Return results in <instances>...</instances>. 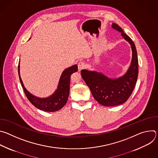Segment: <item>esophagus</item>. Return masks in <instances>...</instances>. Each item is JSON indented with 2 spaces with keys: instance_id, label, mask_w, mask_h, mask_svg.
Returning <instances> with one entry per match:
<instances>
[{
  "instance_id": "34e87169",
  "label": "esophagus",
  "mask_w": 158,
  "mask_h": 158,
  "mask_svg": "<svg viewBox=\"0 0 158 158\" xmlns=\"http://www.w3.org/2000/svg\"><path fill=\"white\" fill-rule=\"evenodd\" d=\"M85 66H86V64L83 61H80L78 63V69H79V70H82V69H84Z\"/></svg>"
}]
</instances>
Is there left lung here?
Instances as JSON below:
<instances>
[{
    "mask_svg": "<svg viewBox=\"0 0 158 158\" xmlns=\"http://www.w3.org/2000/svg\"><path fill=\"white\" fill-rule=\"evenodd\" d=\"M112 27L121 32L123 37L131 44L132 59L127 73L119 79H110L97 72L81 71L82 77L94 98L104 106H115L126 102L132 93L138 76V58L134 43L118 24H112Z\"/></svg>",
    "mask_w": 158,
    "mask_h": 158,
    "instance_id": "8db88e82",
    "label": "left lung"
}]
</instances>
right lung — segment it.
Masks as SVG:
<instances>
[{
    "label": "right lung",
    "instance_id": "1",
    "mask_svg": "<svg viewBox=\"0 0 158 158\" xmlns=\"http://www.w3.org/2000/svg\"><path fill=\"white\" fill-rule=\"evenodd\" d=\"M19 67V63L18 73L22 87L24 89V93L28 100L35 107L44 111L55 112L60 109L66 104L69 94L71 76L74 73L77 71V65H74L73 66L69 67L62 73L59 82L57 89L55 93L51 96L44 99L36 98L27 91L26 89L24 87L23 83H22L20 76Z\"/></svg>",
    "mask_w": 158,
    "mask_h": 158
}]
</instances>
